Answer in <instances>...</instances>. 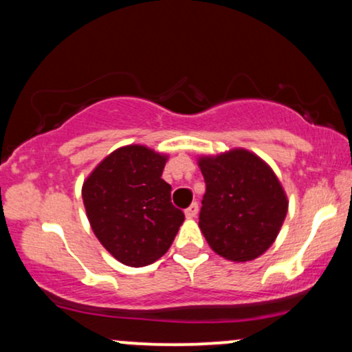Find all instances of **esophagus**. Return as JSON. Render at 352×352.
Returning a JSON list of instances; mask_svg holds the SVG:
<instances>
[{
  "label": "esophagus",
  "instance_id": "obj_1",
  "mask_svg": "<svg viewBox=\"0 0 352 352\" xmlns=\"http://www.w3.org/2000/svg\"><path fill=\"white\" fill-rule=\"evenodd\" d=\"M185 215H187L188 218H193V217L199 215V204H197V201H193V204L190 205L187 210H185Z\"/></svg>",
  "mask_w": 352,
  "mask_h": 352
}]
</instances>
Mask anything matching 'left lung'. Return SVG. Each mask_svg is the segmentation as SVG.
Listing matches in <instances>:
<instances>
[{"mask_svg":"<svg viewBox=\"0 0 352 352\" xmlns=\"http://www.w3.org/2000/svg\"><path fill=\"white\" fill-rule=\"evenodd\" d=\"M205 192L199 225L208 245L232 261H250L276 240L288 212L280 180L245 148L200 157Z\"/></svg>","mask_w":352,"mask_h":352,"instance_id":"1","label":"left lung"}]
</instances>
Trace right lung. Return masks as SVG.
<instances>
[{
	"label": "right lung",
	"mask_w": 352,
	"mask_h": 352,
	"mask_svg": "<svg viewBox=\"0 0 352 352\" xmlns=\"http://www.w3.org/2000/svg\"><path fill=\"white\" fill-rule=\"evenodd\" d=\"M167 155L144 145L117 148L82 185L92 232L116 260L145 266L170 248L185 215L162 179Z\"/></svg>",
	"instance_id": "add662e5"
}]
</instances>
